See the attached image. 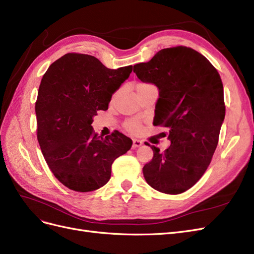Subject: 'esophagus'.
Wrapping results in <instances>:
<instances>
[{
  "label": "esophagus",
  "mask_w": 254,
  "mask_h": 254,
  "mask_svg": "<svg viewBox=\"0 0 254 254\" xmlns=\"http://www.w3.org/2000/svg\"><path fill=\"white\" fill-rule=\"evenodd\" d=\"M143 144V142L142 141H140V140H137V139H133L132 140V148H137V147H140V146Z\"/></svg>",
  "instance_id": "obj_1"
}]
</instances>
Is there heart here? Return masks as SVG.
I'll use <instances>...</instances> for the list:
<instances>
[{
	"mask_svg": "<svg viewBox=\"0 0 254 254\" xmlns=\"http://www.w3.org/2000/svg\"><path fill=\"white\" fill-rule=\"evenodd\" d=\"M152 87L151 84L149 83H145V82H137L135 84V92H139V91H142V90H145L147 88H150ZM125 129L127 130V131L131 132V133H136L139 132L141 130V123L139 121L136 120H129L125 123L124 125Z\"/></svg>",
	"mask_w": 254,
	"mask_h": 254,
	"instance_id": "obj_1",
	"label": "heart"
}]
</instances>
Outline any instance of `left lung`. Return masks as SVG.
I'll return each instance as SVG.
<instances>
[{
  "label": "left lung",
  "mask_w": 254,
  "mask_h": 254,
  "mask_svg": "<svg viewBox=\"0 0 254 254\" xmlns=\"http://www.w3.org/2000/svg\"><path fill=\"white\" fill-rule=\"evenodd\" d=\"M143 82L159 90L153 125L168 129L171 146L143 167L144 178L161 193L181 194L201 178L217 147L226 107L220 76L200 53L187 47L159 51L133 66Z\"/></svg>",
  "instance_id": "left-lung-1"
}]
</instances>
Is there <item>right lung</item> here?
<instances>
[{
	"mask_svg": "<svg viewBox=\"0 0 254 254\" xmlns=\"http://www.w3.org/2000/svg\"><path fill=\"white\" fill-rule=\"evenodd\" d=\"M131 72L132 65L111 70L93 56L68 53L43 75L35 106L38 142L54 176L70 190L104 187L113 161L131 148L123 133L102 137L92 127Z\"/></svg>",
	"mask_w": 254,
	"mask_h": 254,
	"instance_id": "right-lung-1",
	"label": "right lung"
}]
</instances>
